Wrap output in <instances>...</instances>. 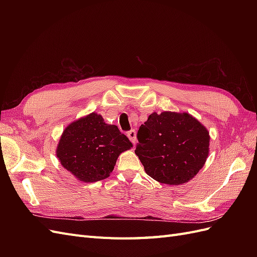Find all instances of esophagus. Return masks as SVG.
I'll return each mask as SVG.
<instances>
[{"label": "esophagus", "instance_id": "obj_1", "mask_svg": "<svg viewBox=\"0 0 257 257\" xmlns=\"http://www.w3.org/2000/svg\"><path fill=\"white\" fill-rule=\"evenodd\" d=\"M127 137L130 138V141L133 143L134 145L137 143V139H136V131L135 130H131L127 132Z\"/></svg>", "mask_w": 257, "mask_h": 257}]
</instances>
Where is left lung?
I'll return each instance as SVG.
<instances>
[{
  "mask_svg": "<svg viewBox=\"0 0 257 257\" xmlns=\"http://www.w3.org/2000/svg\"><path fill=\"white\" fill-rule=\"evenodd\" d=\"M137 139L135 153L147 175L169 185L191 180L209 154V132L186 112L151 113L139 127Z\"/></svg>",
  "mask_w": 257,
  "mask_h": 257,
  "instance_id": "left-lung-1",
  "label": "left lung"
}]
</instances>
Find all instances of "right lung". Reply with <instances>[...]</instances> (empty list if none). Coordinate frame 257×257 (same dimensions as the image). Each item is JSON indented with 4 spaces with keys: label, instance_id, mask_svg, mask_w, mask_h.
I'll return each mask as SVG.
<instances>
[{
    "label": "right lung",
    "instance_id": "1",
    "mask_svg": "<svg viewBox=\"0 0 257 257\" xmlns=\"http://www.w3.org/2000/svg\"><path fill=\"white\" fill-rule=\"evenodd\" d=\"M133 146L116 125L106 124L92 112L64 130L57 148L62 166L83 182H96L109 177L116 159Z\"/></svg>",
    "mask_w": 257,
    "mask_h": 257
}]
</instances>
